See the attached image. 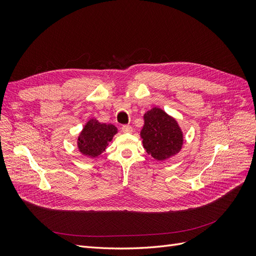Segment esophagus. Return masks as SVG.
Instances as JSON below:
<instances>
[{"label":"esophagus","mask_w":256,"mask_h":256,"mask_svg":"<svg viewBox=\"0 0 256 256\" xmlns=\"http://www.w3.org/2000/svg\"><path fill=\"white\" fill-rule=\"evenodd\" d=\"M122 130L126 134H131V132H132L134 129H132V127L129 126V125H124V126H122Z\"/></svg>","instance_id":"34e87169"}]
</instances>
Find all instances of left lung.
<instances>
[{"label":"left lung","instance_id":"obj_1","mask_svg":"<svg viewBox=\"0 0 256 256\" xmlns=\"http://www.w3.org/2000/svg\"><path fill=\"white\" fill-rule=\"evenodd\" d=\"M141 138L146 152L159 161L175 156L184 143V134L178 122L160 108H152L144 114Z\"/></svg>","mask_w":256,"mask_h":256}]
</instances>
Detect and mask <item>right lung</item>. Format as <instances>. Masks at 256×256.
<instances>
[{
	"label": "right lung",
	"instance_id": "1",
	"mask_svg": "<svg viewBox=\"0 0 256 256\" xmlns=\"http://www.w3.org/2000/svg\"><path fill=\"white\" fill-rule=\"evenodd\" d=\"M118 134V128L112 124H102L97 120H90L78 136V148L88 158H96L102 154L113 136Z\"/></svg>",
	"mask_w": 256,
	"mask_h": 256
}]
</instances>
